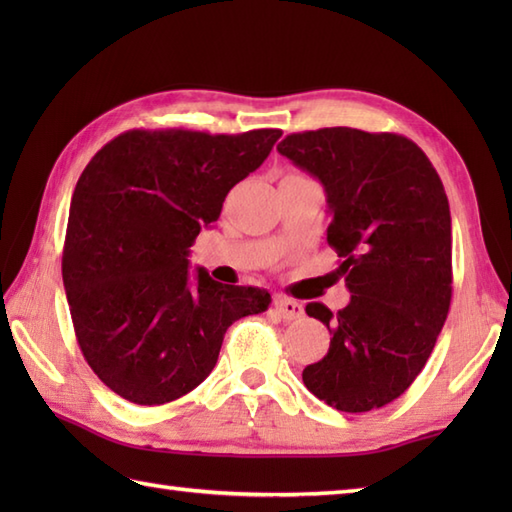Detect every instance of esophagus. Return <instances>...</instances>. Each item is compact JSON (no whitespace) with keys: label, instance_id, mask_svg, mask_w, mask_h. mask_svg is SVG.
Instances as JSON below:
<instances>
[{"label":"esophagus","instance_id":"1","mask_svg":"<svg viewBox=\"0 0 512 512\" xmlns=\"http://www.w3.org/2000/svg\"><path fill=\"white\" fill-rule=\"evenodd\" d=\"M275 310L279 312V317L281 319H286V321H292V319H299L301 314H303V306L299 301H292V299H286V297H279V299H275Z\"/></svg>","mask_w":512,"mask_h":512}]
</instances>
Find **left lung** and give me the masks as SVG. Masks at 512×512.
Here are the masks:
<instances>
[{
	"label": "left lung",
	"instance_id": "obj_1",
	"mask_svg": "<svg viewBox=\"0 0 512 512\" xmlns=\"http://www.w3.org/2000/svg\"><path fill=\"white\" fill-rule=\"evenodd\" d=\"M281 156L319 178L332 220L328 244L352 297L343 310L312 301L330 350L303 383L330 407L361 413L405 394L447 321L451 211L427 154L400 134L323 127L286 136Z\"/></svg>",
	"mask_w": 512,
	"mask_h": 512
}]
</instances>
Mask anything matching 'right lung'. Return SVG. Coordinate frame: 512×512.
I'll return each instance as SVG.
<instances>
[{
	"label": "right lung",
	"instance_id": "obj_1",
	"mask_svg": "<svg viewBox=\"0 0 512 512\" xmlns=\"http://www.w3.org/2000/svg\"><path fill=\"white\" fill-rule=\"evenodd\" d=\"M281 129H129L94 154L72 193L61 273L85 361L134 405H165L211 374L231 325L270 295L198 270L189 246Z\"/></svg>",
	"mask_w": 512,
	"mask_h": 512
}]
</instances>
